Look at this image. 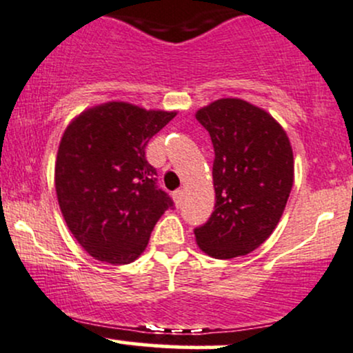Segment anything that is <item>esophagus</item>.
<instances>
[{"instance_id":"1","label":"esophagus","mask_w":353,"mask_h":353,"mask_svg":"<svg viewBox=\"0 0 353 353\" xmlns=\"http://www.w3.org/2000/svg\"><path fill=\"white\" fill-rule=\"evenodd\" d=\"M181 199H183V190H175V192H173V200H175L176 205H180Z\"/></svg>"}]
</instances>
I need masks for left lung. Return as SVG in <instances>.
<instances>
[{"mask_svg":"<svg viewBox=\"0 0 353 353\" xmlns=\"http://www.w3.org/2000/svg\"><path fill=\"white\" fill-rule=\"evenodd\" d=\"M195 117L215 151V208L195 241L215 259L245 256L271 236L286 207L294 181L290 138L269 112L237 97L210 102Z\"/></svg>","mask_w":353,"mask_h":353,"instance_id":"8db88e82","label":"left lung"}]
</instances>
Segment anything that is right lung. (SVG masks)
Returning <instances> with one entry per match:
<instances>
[{"label":"right lung","instance_id":"1","mask_svg":"<svg viewBox=\"0 0 353 353\" xmlns=\"http://www.w3.org/2000/svg\"><path fill=\"white\" fill-rule=\"evenodd\" d=\"M176 111L123 101L94 105L63 131L55 190L67 227L94 259L130 264L146 249L172 199L157 187L145 148Z\"/></svg>","mask_w":353,"mask_h":353}]
</instances>
